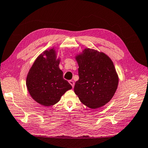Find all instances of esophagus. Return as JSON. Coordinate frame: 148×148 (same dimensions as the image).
Here are the masks:
<instances>
[{
    "instance_id": "obj_1",
    "label": "esophagus",
    "mask_w": 148,
    "mask_h": 148,
    "mask_svg": "<svg viewBox=\"0 0 148 148\" xmlns=\"http://www.w3.org/2000/svg\"><path fill=\"white\" fill-rule=\"evenodd\" d=\"M69 83H70V84L72 86V87L73 88H74V82L73 81H72V80H70L69 81Z\"/></svg>"
}]
</instances>
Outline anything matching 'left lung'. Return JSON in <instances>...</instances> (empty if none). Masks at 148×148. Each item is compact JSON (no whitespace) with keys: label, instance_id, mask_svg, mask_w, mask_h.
<instances>
[{"label":"left lung","instance_id":"8db88e82","mask_svg":"<svg viewBox=\"0 0 148 148\" xmlns=\"http://www.w3.org/2000/svg\"><path fill=\"white\" fill-rule=\"evenodd\" d=\"M79 68V80L74 92L80 101L92 109L105 105L111 100L117 89L119 77L113 62L106 54L86 49L75 57Z\"/></svg>","mask_w":148,"mask_h":148}]
</instances>
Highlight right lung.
I'll use <instances>...</instances> for the list:
<instances>
[{
	"instance_id": "1",
	"label": "right lung",
	"mask_w": 148,
	"mask_h": 148,
	"mask_svg": "<svg viewBox=\"0 0 148 148\" xmlns=\"http://www.w3.org/2000/svg\"><path fill=\"white\" fill-rule=\"evenodd\" d=\"M60 59H57L53 48L40 55L29 71L26 78L27 90L33 99L40 105H55L72 88L63 78L62 71L58 67Z\"/></svg>"
}]
</instances>
